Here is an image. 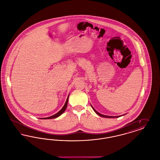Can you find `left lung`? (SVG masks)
Listing matches in <instances>:
<instances>
[{
  "mask_svg": "<svg viewBox=\"0 0 160 160\" xmlns=\"http://www.w3.org/2000/svg\"><path fill=\"white\" fill-rule=\"evenodd\" d=\"M91 107L92 108H93V110H94V112H95L97 114H98L101 117H103V118H119V116L125 114H122V115H107V114H102V113H99V112H98L93 106H92L91 105Z\"/></svg>",
  "mask_w": 160,
  "mask_h": 160,
  "instance_id": "obj_1",
  "label": "left lung"
}]
</instances>
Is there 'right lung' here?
I'll use <instances>...</instances> for the list:
<instances>
[{
  "mask_svg": "<svg viewBox=\"0 0 160 160\" xmlns=\"http://www.w3.org/2000/svg\"><path fill=\"white\" fill-rule=\"evenodd\" d=\"M68 98L69 96H68L67 100L65 101V103L64 104V106H63V107L61 108V110L56 113L53 114V115H52L50 116H48V117H46V118H41V119H54V118H58V116H61V114H62L66 110L67 107V104H68Z\"/></svg>",
  "mask_w": 160,
  "mask_h": 160,
  "instance_id": "add662e5",
  "label": "right lung"
}]
</instances>
